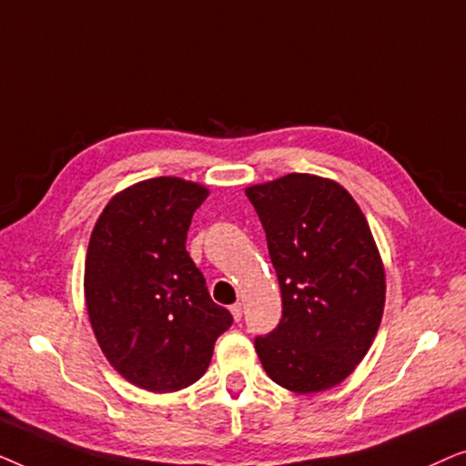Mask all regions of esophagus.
Returning a JSON list of instances; mask_svg holds the SVG:
<instances>
[{
  "instance_id": "34e87169",
  "label": "esophagus",
  "mask_w": 466,
  "mask_h": 466,
  "mask_svg": "<svg viewBox=\"0 0 466 466\" xmlns=\"http://www.w3.org/2000/svg\"><path fill=\"white\" fill-rule=\"evenodd\" d=\"M228 309H231L233 320H235V322H239V320H241V305H239V303H233L231 308H228Z\"/></svg>"
}]
</instances>
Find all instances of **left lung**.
<instances>
[{"instance_id": "left-lung-1", "label": "left lung", "mask_w": 466, "mask_h": 466, "mask_svg": "<svg viewBox=\"0 0 466 466\" xmlns=\"http://www.w3.org/2000/svg\"><path fill=\"white\" fill-rule=\"evenodd\" d=\"M267 235L282 318L254 348L292 392L333 388L365 359L386 301V276L365 214L337 182L289 174L246 190Z\"/></svg>"}]
</instances>
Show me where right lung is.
<instances>
[{
    "instance_id": "obj_1",
    "label": "right lung",
    "mask_w": 466,
    "mask_h": 466,
    "mask_svg": "<svg viewBox=\"0 0 466 466\" xmlns=\"http://www.w3.org/2000/svg\"><path fill=\"white\" fill-rule=\"evenodd\" d=\"M208 188L152 177L107 203L88 241L85 297L110 365L144 390L176 392L206 373L233 324L187 252Z\"/></svg>"
}]
</instances>
